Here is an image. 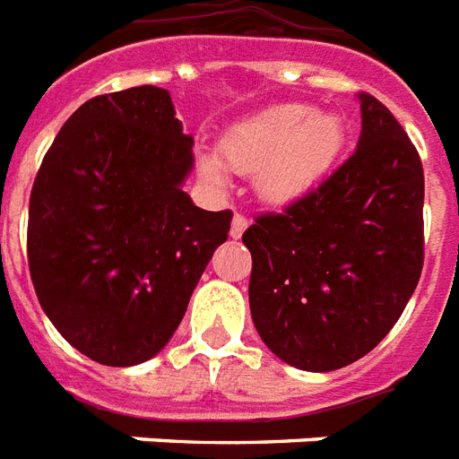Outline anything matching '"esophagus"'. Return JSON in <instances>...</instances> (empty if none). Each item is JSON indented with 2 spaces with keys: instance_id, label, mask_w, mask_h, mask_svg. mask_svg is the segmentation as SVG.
<instances>
[{
  "instance_id": "esophagus-1",
  "label": "esophagus",
  "mask_w": 459,
  "mask_h": 459,
  "mask_svg": "<svg viewBox=\"0 0 459 459\" xmlns=\"http://www.w3.org/2000/svg\"><path fill=\"white\" fill-rule=\"evenodd\" d=\"M244 230H247V217L239 215V212H237V215L232 217V227H230V237H232V239H239V237H242V234H244Z\"/></svg>"
}]
</instances>
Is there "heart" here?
I'll return each mask as SVG.
<instances>
[{
  "mask_svg": "<svg viewBox=\"0 0 459 459\" xmlns=\"http://www.w3.org/2000/svg\"><path fill=\"white\" fill-rule=\"evenodd\" d=\"M347 142L344 122L333 112L289 102L234 124L220 142V159L203 156L200 173L225 186L227 169L254 173V193L269 205H293L316 193L333 173Z\"/></svg>",
  "mask_w": 459,
  "mask_h": 459,
  "instance_id": "b5f03b06",
  "label": "heart"
}]
</instances>
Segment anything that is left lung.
Here are the masks:
<instances>
[{
	"mask_svg": "<svg viewBox=\"0 0 459 459\" xmlns=\"http://www.w3.org/2000/svg\"><path fill=\"white\" fill-rule=\"evenodd\" d=\"M357 152L307 197L256 217L249 307L279 359L303 371L357 362L389 335L423 269V166L377 97L362 92Z\"/></svg>",
	"mask_w": 459,
	"mask_h": 459,
	"instance_id": "left-lung-1",
	"label": "left lung"
}]
</instances>
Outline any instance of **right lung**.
Returning a JSON list of instances; mask_svg holds the SVG:
<instances>
[{
    "label": "right lung",
    "instance_id": "1",
    "mask_svg": "<svg viewBox=\"0 0 459 459\" xmlns=\"http://www.w3.org/2000/svg\"><path fill=\"white\" fill-rule=\"evenodd\" d=\"M195 166L169 90L100 95L46 153L29 203V271L43 313L107 367L152 359L227 242L232 212L183 190Z\"/></svg>",
    "mask_w": 459,
    "mask_h": 459
}]
</instances>
